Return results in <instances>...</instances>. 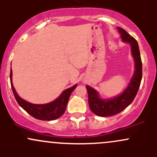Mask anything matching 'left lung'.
Returning a JSON list of instances; mask_svg holds the SVG:
<instances>
[{
	"label": "left lung",
	"instance_id": "obj_1",
	"mask_svg": "<svg viewBox=\"0 0 157 157\" xmlns=\"http://www.w3.org/2000/svg\"><path fill=\"white\" fill-rule=\"evenodd\" d=\"M118 30L121 34V39L131 45V53L135 62V71L126 90L121 95H118L113 99L105 100L100 99L94 89L90 86H86L90 110L96 115L101 117L116 115L127 108L135 98L142 79V62L137 42L122 28L118 27Z\"/></svg>",
	"mask_w": 157,
	"mask_h": 157
}]
</instances>
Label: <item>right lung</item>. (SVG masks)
Listing matches in <instances>:
<instances>
[{"label":"right lung","instance_id":"add662e5","mask_svg":"<svg viewBox=\"0 0 157 157\" xmlns=\"http://www.w3.org/2000/svg\"><path fill=\"white\" fill-rule=\"evenodd\" d=\"M10 78L11 88H12L16 100L18 102L19 105L27 113L32 115L33 118L39 120H42V121H52V120H55L60 118L65 112L67 102H68L71 93L77 86V84H76L72 87L65 90L61 93V96L53 102L47 104L39 105V104H33L29 102H26L18 96L12 83V71L11 70Z\"/></svg>","mask_w":157,"mask_h":157}]
</instances>
